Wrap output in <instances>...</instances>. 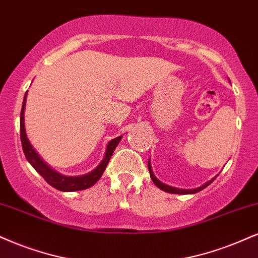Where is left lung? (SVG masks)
<instances>
[{
  "label": "left lung",
  "instance_id": "1",
  "mask_svg": "<svg viewBox=\"0 0 258 258\" xmlns=\"http://www.w3.org/2000/svg\"><path fill=\"white\" fill-rule=\"evenodd\" d=\"M148 168H149V172H150V178L153 180V182L155 185L157 186V187L161 188V190H163L164 192H168V194H175V195H192V194H197V192H200L203 190V188H206L208 185H210L212 182L214 181V179L216 178V176H214L212 180H209V181H207L206 184H203L200 187H196V188H178V187H173V186H169V185H166L163 184L162 181H160L159 179L156 178L153 172V168H151V163H150V160L148 161Z\"/></svg>",
  "mask_w": 258,
  "mask_h": 258
}]
</instances>
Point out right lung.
Masks as SVG:
<instances>
[{"label":"right lung","instance_id":"1","mask_svg":"<svg viewBox=\"0 0 258 258\" xmlns=\"http://www.w3.org/2000/svg\"><path fill=\"white\" fill-rule=\"evenodd\" d=\"M26 97L27 92L25 94L24 102H23V108H21L20 113V138H21V145H23V150L25 154V157L29 161L31 166L35 168L40 175L44 178V180L48 182L49 185H51L52 187H55L56 190L63 191V192H72V191H80L85 190V188L91 187L92 185H95L103 174L105 167H107L108 162H109L111 155H113L114 150L119 144L122 136L111 139V141L107 144L105 148V153L103 160L99 162V164L96 167L95 169H92L91 172L86 173L83 175H76V176H70V175H63L61 173L56 172L55 169H52L48 163L43 161L42 157L39 156L38 153L35 150V148L31 145V143L27 138L26 130H25V107H26Z\"/></svg>","mask_w":258,"mask_h":258}]
</instances>
